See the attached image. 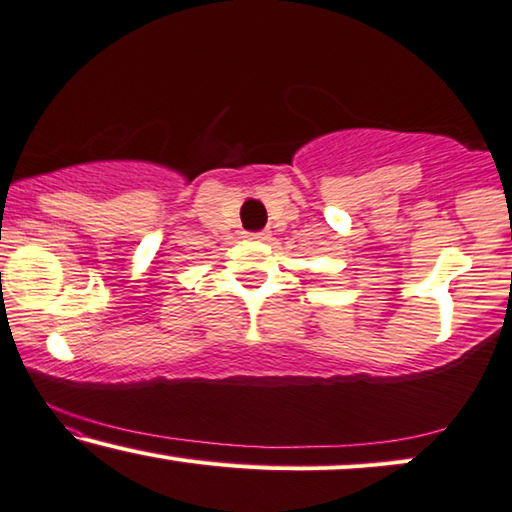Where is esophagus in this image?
Segmentation results:
<instances>
[{"label": "esophagus", "instance_id": "34e87169", "mask_svg": "<svg viewBox=\"0 0 512 512\" xmlns=\"http://www.w3.org/2000/svg\"><path fill=\"white\" fill-rule=\"evenodd\" d=\"M246 239L248 241H269L271 232H266V229H264V232H248Z\"/></svg>", "mask_w": 512, "mask_h": 512}]
</instances>
